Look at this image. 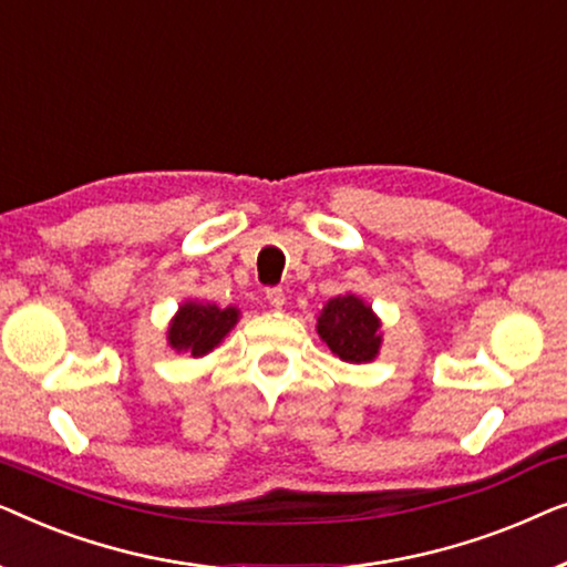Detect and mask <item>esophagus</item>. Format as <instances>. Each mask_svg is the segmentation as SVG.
Returning <instances> with one entry per match:
<instances>
[{
  "label": "esophagus",
  "instance_id": "obj_1",
  "mask_svg": "<svg viewBox=\"0 0 567 567\" xmlns=\"http://www.w3.org/2000/svg\"><path fill=\"white\" fill-rule=\"evenodd\" d=\"M266 299H268V305L274 307V309H281V307L286 305L284 289H268V291H266Z\"/></svg>",
  "mask_w": 567,
  "mask_h": 567
}]
</instances>
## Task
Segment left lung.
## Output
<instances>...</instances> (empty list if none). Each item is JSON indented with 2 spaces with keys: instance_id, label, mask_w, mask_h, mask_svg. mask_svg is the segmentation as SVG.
Listing matches in <instances>:
<instances>
[{
  "instance_id": "left-lung-1",
  "label": "left lung",
  "mask_w": 567,
  "mask_h": 567,
  "mask_svg": "<svg viewBox=\"0 0 567 567\" xmlns=\"http://www.w3.org/2000/svg\"><path fill=\"white\" fill-rule=\"evenodd\" d=\"M379 328H382V322H379L374 309L355 293L330 299L322 307L320 320H317L320 338L340 361L348 363H367L377 359L379 346H382Z\"/></svg>"
}]
</instances>
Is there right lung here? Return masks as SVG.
Wrapping results in <instances>:
<instances>
[{
  "label": "right lung",
  "mask_w": 567,
  "mask_h": 567,
  "mask_svg": "<svg viewBox=\"0 0 567 567\" xmlns=\"http://www.w3.org/2000/svg\"><path fill=\"white\" fill-rule=\"evenodd\" d=\"M239 320L237 307H216V305H198V301H185L177 309L167 330V343L177 353H190L193 359H200L208 351H214L221 343L224 336L235 328Z\"/></svg>",
  "instance_id": "add662e5"
}]
</instances>
